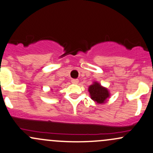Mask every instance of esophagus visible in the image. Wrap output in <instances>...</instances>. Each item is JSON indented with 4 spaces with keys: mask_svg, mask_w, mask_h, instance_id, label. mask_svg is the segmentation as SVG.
<instances>
[{
    "mask_svg": "<svg viewBox=\"0 0 153 153\" xmlns=\"http://www.w3.org/2000/svg\"><path fill=\"white\" fill-rule=\"evenodd\" d=\"M71 82H72V83H73V84H78L79 81H78V79H72Z\"/></svg>",
    "mask_w": 153,
    "mask_h": 153,
    "instance_id": "obj_1",
    "label": "esophagus"
}]
</instances>
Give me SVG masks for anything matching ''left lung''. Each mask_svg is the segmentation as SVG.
Wrapping results in <instances>:
<instances>
[{"mask_svg": "<svg viewBox=\"0 0 153 153\" xmlns=\"http://www.w3.org/2000/svg\"><path fill=\"white\" fill-rule=\"evenodd\" d=\"M88 90L91 99L98 104H104L110 97L109 90L97 81L93 82L92 84L89 86Z\"/></svg>", "mask_w": 153, "mask_h": 153, "instance_id": "obj_1", "label": "left lung"}]
</instances>
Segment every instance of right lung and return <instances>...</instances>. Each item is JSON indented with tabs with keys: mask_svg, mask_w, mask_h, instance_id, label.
Instances as JSON below:
<instances>
[{
	"mask_svg": "<svg viewBox=\"0 0 153 153\" xmlns=\"http://www.w3.org/2000/svg\"><path fill=\"white\" fill-rule=\"evenodd\" d=\"M51 90H52V89H51Z\"/></svg>",
	"mask_w": 153,
	"mask_h": 153,
	"instance_id": "1",
	"label": "right lung"
}]
</instances>
